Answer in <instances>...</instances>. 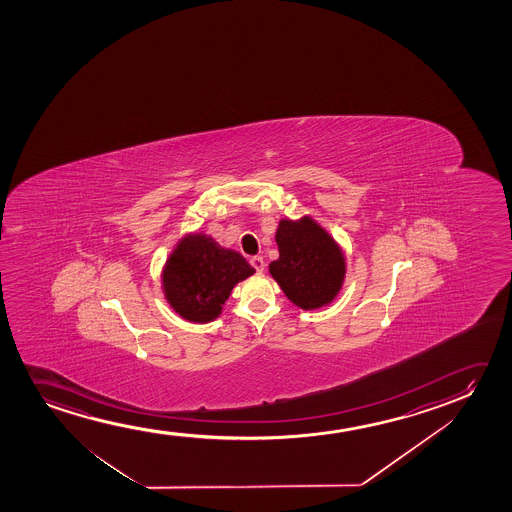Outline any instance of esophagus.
I'll return each instance as SVG.
<instances>
[{"label":"esophagus","instance_id":"obj_1","mask_svg":"<svg viewBox=\"0 0 512 512\" xmlns=\"http://www.w3.org/2000/svg\"><path fill=\"white\" fill-rule=\"evenodd\" d=\"M250 264H252L253 269H255L257 273H262V271L266 269V262H264V259L259 257V255H257V257H252V259H250Z\"/></svg>","mask_w":512,"mask_h":512}]
</instances>
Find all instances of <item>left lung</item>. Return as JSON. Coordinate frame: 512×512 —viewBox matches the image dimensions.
<instances>
[{
	"mask_svg": "<svg viewBox=\"0 0 512 512\" xmlns=\"http://www.w3.org/2000/svg\"><path fill=\"white\" fill-rule=\"evenodd\" d=\"M276 243L280 259L269 264V273L295 306L318 309L336 299L343 287L346 262L341 248L322 225L311 217L283 218Z\"/></svg>",
	"mask_w": 512,
	"mask_h": 512,
	"instance_id": "8db88e82",
	"label": "left lung"
}]
</instances>
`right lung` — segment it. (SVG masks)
Instances as JSON below:
<instances>
[{"label":"right lung","instance_id":"add662e5","mask_svg":"<svg viewBox=\"0 0 512 512\" xmlns=\"http://www.w3.org/2000/svg\"><path fill=\"white\" fill-rule=\"evenodd\" d=\"M255 273L243 255L218 245L204 234H192L166 260L162 288L169 306L194 323H208L222 313L232 288Z\"/></svg>","mask_w":512,"mask_h":512}]
</instances>
